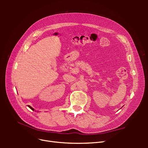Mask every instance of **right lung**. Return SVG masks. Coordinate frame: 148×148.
<instances>
[{"label":"right lung","instance_id":"obj_1","mask_svg":"<svg viewBox=\"0 0 148 148\" xmlns=\"http://www.w3.org/2000/svg\"><path fill=\"white\" fill-rule=\"evenodd\" d=\"M28 107H29V108H30L31 110H34V109L33 108V107H31L30 106H29V105H28Z\"/></svg>","mask_w":148,"mask_h":148}]
</instances>
